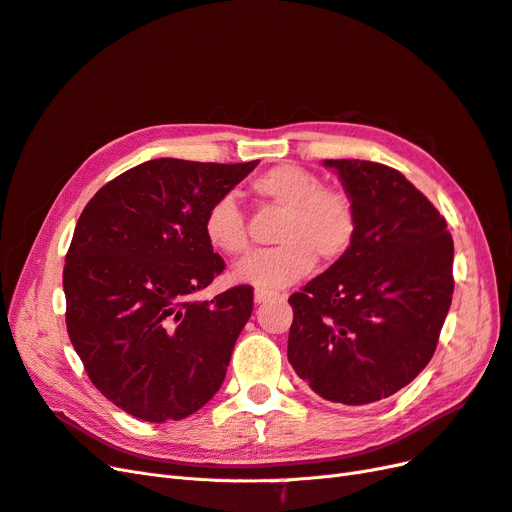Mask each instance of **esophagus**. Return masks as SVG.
<instances>
[{
    "label": "esophagus",
    "mask_w": 512,
    "mask_h": 512,
    "mask_svg": "<svg viewBox=\"0 0 512 512\" xmlns=\"http://www.w3.org/2000/svg\"><path fill=\"white\" fill-rule=\"evenodd\" d=\"M277 297H280V294H277V292L262 290V288H256V292H254V301H256V303H267V301L277 299Z\"/></svg>",
    "instance_id": "1"
}]
</instances>
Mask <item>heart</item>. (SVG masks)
<instances>
[{
	"label": "heart",
	"instance_id": "b5f03b06",
	"mask_svg": "<svg viewBox=\"0 0 512 512\" xmlns=\"http://www.w3.org/2000/svg\"><path fill=\"white\" fill-rule=\"evenodd\" d=\"M252 192L282 209L273 250L258 252L235 269V280L262 290H282L312 273L316 258L324 265L342 260L359 235V207L350 192L329 188L297 164L273 166L252 181ZM203 235L215 252L239 258L250 252L243 211L232 196L209 205Z\"/></svg>",
	"mask_w": 512,
	"mask_h": 512
}]
</instances>
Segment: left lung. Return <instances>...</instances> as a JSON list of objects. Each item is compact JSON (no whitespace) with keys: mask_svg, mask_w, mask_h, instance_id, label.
<instances>
[{"mask_svg":"<svg viewBox=\"0 0 512 512\" xmlns=\"http://www.w3.org/2000/svg\"><path fill=\"white\" fill-rule=\"evenodd\" d=\"M359 207L352 250L290 294L288 361L309 389L346 406L374 404L431 361L453 301L446 220L399 170L324 160Z\"/></svg>","mask_w":512,"mask_h":512,"instance_id":"1","label":"left lung"}]
</instances>
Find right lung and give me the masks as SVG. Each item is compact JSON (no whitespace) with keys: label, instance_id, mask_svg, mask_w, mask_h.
<instances>
[{"label":"right lung","instance_id":"1","mask_svg":"<svg viewBox=\"0 0 512 512\" xmlns=\"http://www.w3.org/2000/svg\"><path fill=\"white\" fill-rule=\"evenodd\" d=\"M256 164L149 160L102 185L76 222L64 267L70 342L96 389L136 418L181 421L224 382L254 288L194 299L226 267L203 218Z\"/></svg>","mask_w":512,"mask_h":512}]
</instances>
